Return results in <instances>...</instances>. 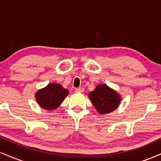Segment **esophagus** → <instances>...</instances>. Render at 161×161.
I'll use <instances>...</instances> for the list:
<instances>
[{
  "mask_svg": "<svg viewBox=\"0 0 161 161\" xmlns=\"http://www.w3.org/2000/svg\"><path fill=\"white\" fill-rule=\"evenodd\" d=\"M75 92H84V88L82 87H79V88H76L75 89Z\"/></svg>",
  "mask_w": 161,
  "mask_h": 161,
  "instance_id": "obj_1",
  "label": "esophagus"
}]
</instances>
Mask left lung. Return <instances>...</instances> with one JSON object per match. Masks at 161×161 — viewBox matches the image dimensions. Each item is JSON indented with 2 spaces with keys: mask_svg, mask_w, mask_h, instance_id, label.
Here are the masks:
<instances>
[{
  "mask_svg": "<svg viewBox=\"0 0 161 161\" xmlns=\"http://www.w3.org/2000/svg\"><path fill=\"white\" fill-rule=\"evenodd\" d=\"M97 112L108 114L114 110L120 103V96L106 85H99L88 95Z\"/></svg>",
  "mask_w": 161,
  "mask_h": 161,
  "instance_id": "obj_1",
  "label": "left lung"
}]
</instances>
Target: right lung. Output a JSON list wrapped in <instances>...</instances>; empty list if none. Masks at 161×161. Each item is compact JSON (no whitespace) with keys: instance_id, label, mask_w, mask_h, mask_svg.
<instances>
[{"instance_id":"add662e5","label":"right lung","mask_w":161,"mask_h":161,"mask_svg":"<svg viewBox=\"0 0 161 161\" xmlns=\"http://www.w3.org/2000/svg\"><path fill=\"white\" fill-rule=\"evenodd\" d=\"M68 95V90L59 84H49L36 93L38 104L45 110H54L63 102Z\"/></svg>"}]
</instances>
